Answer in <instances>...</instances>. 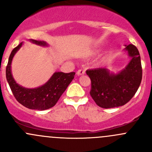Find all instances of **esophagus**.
<instances>
[{
    "mask_svg": "<svg viewBox=\"0 0 152 152\" xmlns=\"http://www.w3.org/2000/svg\"><path fill=\"white\" fill-rule=\"evenodd\" d=\"M85 73V70H79L77 72H76V75L77 76H82V75H84Z\"/></svg>",
    "mask_w": 152,
    "mask_h": 152,
    "instance_id": "1",
    "label": "esophagus"
}]
</instances>
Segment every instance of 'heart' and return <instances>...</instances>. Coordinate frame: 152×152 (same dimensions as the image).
<instances>
[{
  "mask_svg": "<svg viewBox=\"0 0 152 152\" xmlns=\"http://www.w3.org/2000/svg\"><path fill=\"white\" fill-rule=\"evenodd\" d=\"M96 51H97V50H96Z\"/></svg>",
  "mask_w": 152,
  "mask_h": 152,
  "instance_id": "1",
  "label": "heart"
}]
</instances>
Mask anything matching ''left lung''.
I'll return each mask as SVG.
<instances>
[{
	"instance_id": "left-lung-1",
	"label": "left lung",
	"mask_w": 152,
	"mask_h": 152,
	"mask_svg": "<svg viewBox=\"0 0 152 152\" xmlns=\"http://www.w3.org/2000/svg\"><path fill=\"white\" fill-rule=\"evenodd\" d=\"M124 51L130 60L118 73L106 67L87 70L91 80L90 94L96 104L108 109L123 106L129 102L140 87L142 80L140 56L134 45H125Z\"/></svg>"
}]
</instances>
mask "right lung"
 <instances>
[{"label": "right lung", "instance_id": "right-lung-1", "mask_svg": "<svg viewBox=\"0 0 152 152\" xmlns=\"http://www.w3.org/2000/svg\"><path fill=\"white\" fill-rule=\"evenodd\" d=\"M30 42L42 47L48 46L45 41L29 39ZM23 42H20L12 50L6 70V76L12 93L20 104L31 110H45L51 108L56 104L62 93L74 78L75 72L65 73L55 72L46 83L35 88H26L16 82L12 73V62L15 53L20 50Z\"/></svg>", "mask_w": 152, "mask_h": 152}]
</instances>
